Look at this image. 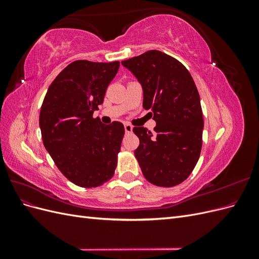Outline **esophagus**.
Segmentation results:
<instances>
[{
  "mask_svg": "<svg viewBox=\"0 0 259 259\" xmlns=\"http://www.w3.org/2000/svg\"><path fill=\"white\" fill-rule=\"evenodd\" d=\"M124 128H125V133H126V134H130V133H132L133 132V126L131 124H128V123H126L124 125Z\"/></svg>",
  "mask_w": 259,
  "mask_h": 259,
  "instance_id": "34e87169",
  "label": "esophagus"
}]
</instances>
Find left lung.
I'll list each match as a JSON object with an SVG mask.
<instances>
[{
  "label": "left lung",
  "mask_w": 259,
  "mask_h": 259,
  "mask_svg": "<svg viewBox=\"0 0 259 259\" xmlns=\"http://www.w3.org/2000/svg\"><path fill=\"white\" fill-rule=\"evenodd\" d=\"M144 91V108L153 113L154 134L134 127L139 138L135 156L149 183L159 187L182 184L197 165L204 121L200 95L182 62L160 51L123 60Z\"/></svg>",
  "instance_id": "left-lung-1"
}]
</instances>
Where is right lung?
Listing matches in <instances>:
<instances>
[{
    "label": "right lung",
    "instance_id": "right-lung-1",
    "mask_svg": "<svg viewBox=\"0 0 259 259\" xmlns=\"http://www.w3.org/2000/svg\"><path fill=\"white\" fill-rule=\"evenodd\" d=\"M119 67V61L71 62L52 82L41 107L44 147L64 176L82 188L104 185L116 167L123 124L105 125L93 113Z\"/></svg>",
    "mask_w": 259,
    "mask_h": 259
}]
</instances>
